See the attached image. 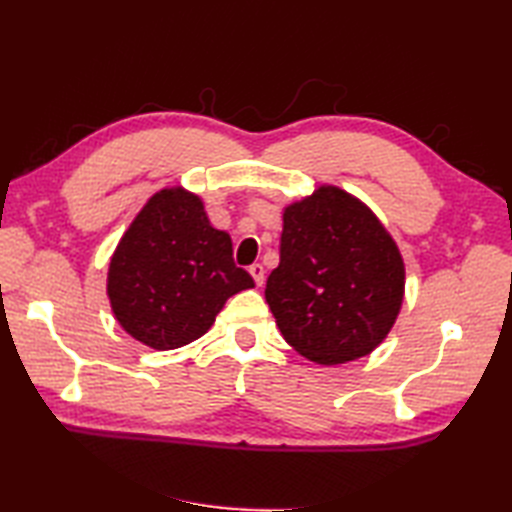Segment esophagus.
<instances>
[{"mask_svg":"<svg viewBox=\"0 0 512 512\" xmlns=\"http://www.w3.org/2000/svg\"><path fill=\"white\" fill-rule=\"evenodd\" d=\"M248 273L253 275V279H255V284H257V286H262V284H264V279H266V277H264V275H266V270H264V266H262V264H253V266L248 268Z\"/></svg>","mask_w":512,"mask_h":512,"instance_id":"34e87169","label":"esophagus"}]
</instances>
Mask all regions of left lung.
I'll return each instance as SVG.
<instances>
[{"mask_svg": "<svg viewBox=\"0 0 512 512\" xmlns=\"http://www.w3.org/2000/svg\"><path fill=\"white\" fill-rule=\"evenodd\" d=\"M405 297V262L367 204L323 184L284 209L266 301L288 345L319 365L356 361L387 339Z\"/></svg>", "mask_w": 512, "mask_h": 512, "instance_id": "left-lung-1", "label": "left lung"}]
</instances>
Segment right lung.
Wrapping results in <instances>:
<instances>
[{
    "label": "right lung",
    "mask_w": 512,
    "mask_h": 512,
    "mask_svg": "<svg viewBox=\"0 0 512 512\" xmlns=\"http://www.w3.org/2000/svg\"><path fill=\"white\" fill-rule=\"evenodd\" d=\"M253 286L233 262L231 235L213 228L200 195L182 187L151 195L107 270L116 321L160 352L200 339L226 299Z\"/></svg>",
    "instance_id": "right-lung-1"
}]
</instances>
